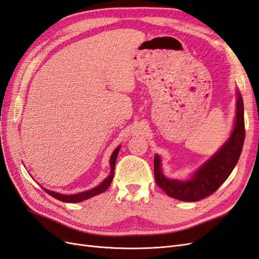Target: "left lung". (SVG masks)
Masks as SVG:
<instances>
[{
  "label": "left lung",
  "instance_id": "8db88e82",
  "mask_svg": "<svg viewBox=\"0 0 259 259\" xmlns=\"http://www.w3.org/2000/svg\"><path fill=\"white\" fill-rule=\"evenodd\" d=\"M237 116L231 137L215 155L203 165L192 179L188 182L167 179L161 170L159 155L154 156V179L155 183L168 197L180 201L195 202L214 193L225 180L229 177L237 165L242 152L245 138L244 109L243 99L238 92Z\"/></svg>",
  "mask_w": 259,
  "mask_h": 259
}]
</instances>
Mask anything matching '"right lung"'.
Here are the masks:
<instances>
[{
	"label": "right lung",
	"mask_w": 259,
	"mask_h": 259,
	"mask_svg": "<svg viewBox=\"0 0 259 259\" xmlns=\"http://www.w3.org/2000/svg\"><path fill=\"white\" fill-rule=\"evenodd\" d=\"M120 146L117 147L115 150L113 151L112 155H111V159H110V175H109L103 183H101L99 186H97L96 188H93L91 190H88L85 192H81V193H77V194H72V195H66V194H60L57 192H54V191H50L48 189H45V191L48 192L50 195H52L53 198L57 199L59 201L62 202H67V203H77V202H82L84 200H88L90 198L95 197L97 194H100L105 192L109 186H110L112 179H113V175H114V167H115V162H116V158H117V153L120 151Z\"/></svg>",
	"instance_id": "obj_1"
}]
</instances>
